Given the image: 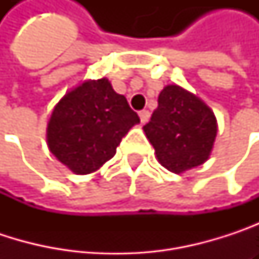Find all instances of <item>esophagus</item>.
<instances>
[{"mask_svg":"<svg viewBox=\"0 0 259 259\" xmlns=\"http://www.w3.org/2000/svg\"><path fill=\"white\" fill-rule=\"evenodd\" d=\"M139 118H141V123H142V124H145V123L148 121V118H150V112H148V111H145V109H144V111H141V112H139Z\"/></svg>","mask_w":259,"mask_h":259,"instance_id":"34e87169","label":"esophagus"}]
</instances>
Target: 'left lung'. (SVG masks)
<instances>
[{
	"label": "left lung",
	"instance_id": "obj_1",
	"mask_svg": "<svg viewBox=\"0 0 259 259\" xmlns=\"http://www.w3.org/2000/svg\"><path fill=\"white\" fill-rule=\"evenodd\" d=\"M157 103L144 132L162 166L180 174L202 165L211 153L218 133L211 109L179 85L165 87Z\"/></svg>",
	"mask_w": 259,
	"mask_h": 259
}]
</instances>
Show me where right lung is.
I'll return each mask as SVG.
<instances>
[{
	"label": "right lung",
	"instance_id": "add662e5",
	"mask_svg": "<svg viewBox=\"0 0 259 259\" xmlns=\"http://www.w3.org/2000/svg\"><path fill=\"white\" fill-rule=\"evenodd\" d=\"M138 123V114L108 79L87 80L57 103L48 145L73 172L90 174L114 157L123 136Z\"/></svg>",
	"mask_w": 259,
	"mask_h": 259
}]
</instances>
